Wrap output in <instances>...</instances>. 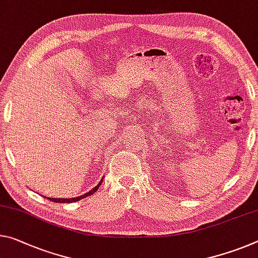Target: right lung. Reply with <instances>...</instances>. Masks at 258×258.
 I'll return each mask as SVG.
<instances>
[{
  "label": "right lung",
  "mask_w": 258,
  "mask_h": 258,
  "mask_svg": "<svg viewBox=\"0 0 258 258\" xmlns=\"http://www.w3.org/2000/svg\"><path fill=\"white\" fill-rule=\"evenodd\" d=\"M102 181H103V179H101V181H100L99 183H97V185H96L95 187L92 188L91 190L87 191V193H85L84 195L78 196V198H72V199H51V198H47V199L50 200V201H52V202H56V203H71V202H77V201H79V200H83V199H85V198H87V196H89V195H92V194L95 193V191H96L97 189H99V187L101 186Z\"/></svg>",
  "instance_id": "obj_1"
}]
</instances>
